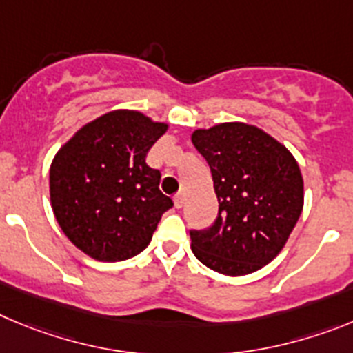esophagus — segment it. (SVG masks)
<instances>
[{
  "label": "esophagus",
  "instance_id": "34e87169",
  "mask_svg": "<svg viewBox=\"0 0 353 353\" xmlns=\"http://www.w3.org/2000/svg\"><path fill=\"white\" fill-rule=\"evenodd\" d=\"M174 204H176L177 209H181L184 205V195L183 193H177L176 196H174Z\"/></svg>",
  "mask_w": 353,
  "mask_h": 353
}]
</instances>
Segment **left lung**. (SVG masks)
<instances>
[{"label": "left lung", "mask_w": 353, "mask_h": 353, "mask_svg": "<svg viewBox=\"0 0 353 353\" xmlns=\"http://www.w3.org/2000/svg\"><path fill=\"white\" fill-rule=\"evenodd\" d=\"M192 142L211 167L218 216L190 230L193 255L227 276L259 271L287 243L299 220L304 184L285 145L244 123L196 130Z\"/></svg>", "instance_id": "obj_1"}]
</instances>
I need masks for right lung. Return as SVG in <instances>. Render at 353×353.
I'll use <instances>...</instances> for the list:
<instances>
[{
	"label": "right lung",
	"instance_id": "1",
	"mask_svg": "<svg viewBox=\"0 0 353 353\" xmlns=\"http://www.w3.org/2000/svg\"><path fill=\"white\" fill-rule=\"evenodd\" d=\"M167 132L135 110H114L82 126L50 165V204L79 250L121 262L145 250L161 214L174 205L160 192V170L145 163Z\"/></svg>",
	"mask_w": 353,
	"mask_h": 353
}]
</instances>
